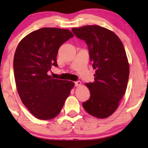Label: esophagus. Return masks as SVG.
Instances as JSON below:
<instances>
[{
    "instance_id": "1",
    "label": "esophagus",
    "mask_w": 148,
    "mask_h": 148,
    "mask_svg": "<svg viewBox=\"0 0 148 148\" xmlns=\"http://www.w3.org/2000/svg\"><path fill=\"white\" fill-rule=\"evenodd\" d=\"M81 85H82V83H81V82H79V81H77V82H75V87L80 86Z\"/></svg>"
}]
</instances>
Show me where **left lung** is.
I'll return each instance as SVG.
<instances>
[{"label": "left lung", "mask_w": 148, "mask_h": 148, "mask_svg": "<svg viewBox=\"0 0 148 148\" xmlns=\"http://www.w3.org/2000/svg\"><path fill=\"white\" fill-rule=\"evenodd\" d=\"M71 30L86 42L96 70L94 82L86 84L90 97L83 102V107L92 116L107 118L118 108L127 89L129 66L124 46L116 34L100 26L86 25Z\"/></svg>", "instance_id": "8db88e82"}]
</instances>
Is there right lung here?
<instances>
[{
  "instance_id": "1",
  "label": "right lung",
  "mask_w": 148,
  "mask_h": 148,
  "mask_svg": "<svg viewBox=\"0 0 148 148\" xmlns=\"http://www.w3.org/2000/svg\"><path fill=\"white\" fill-rule=\"evenodd\" d=\"M73 37L68 29L43 27L26 36L15 50L13 71L18 94L38 119L49 120L57 116L73 88V82L48 75L52 66H58L60 46Z\"/></svg>"
}]
</instances>
